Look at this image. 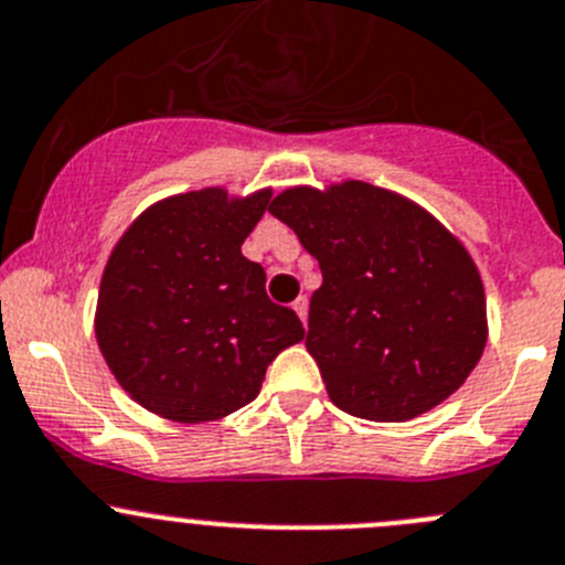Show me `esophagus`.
Returning a JSON list of instances; mask_svg holds the SVG:
<instances>
[{
  "mask_svg": "<svg viewBox=\"0 0 565 565\" xmlns=\"http://www.w3.org/2000/svg\"><path fill=\"white\" fill-rule=\"evenodd\" d=\"M292 309H295V315H298V318L303 320V326H307V312H309V300H307V295H300V298H295Z\"/></svg>",
  "mask_w": 565,
  "mask_h": 565,
  "instance_id": "obj_1",
  "label": "esophagus"
}]
</instances>
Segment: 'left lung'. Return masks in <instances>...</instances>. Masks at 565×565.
Instances as JSON below:
<instances>
[{"label":"left lung","instance_id":"8db88e82","mask_svg":"<svg viewBox=\"0 0 565 565\" xmlns=\"http://www.w3.org/2000/svg\"><path fill=\"white\" fill-rule=\"evenodd\" d=\"M270 214L323 273L307 351L342 413L398 424L466 382L488 340L482 278L431 214L362 181L287 189Z\"/></svg>","mask_w":565,"mask_h":565}]
</instances>
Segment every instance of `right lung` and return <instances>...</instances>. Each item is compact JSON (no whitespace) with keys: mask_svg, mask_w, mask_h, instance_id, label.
Masks as SVG:
<instances>
[{"mask_svg":"<svg viewBox=\"0 0 565 565\" xmlns=\"http://www.w3.org/2000/svg\"><path fill=\"white\" fill-rule=\"evenodd\" d=\"M267 203L270 192L178 194L116 242L94 329L116 382L150 413L181 424L236 413L303 340L298 315L267 298L262 265L242 256Z\"/></svg>","mask_w":565,"mask_h":565,"instance_id":"add662e5","label":"right lung"}]
</instances>
